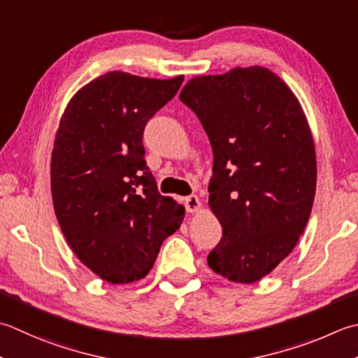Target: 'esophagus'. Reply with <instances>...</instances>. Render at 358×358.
<instances>
[{
	"label": "esophagus",
	"instance_id": "obj_1",
	"mask_svg": "<svg viewBox=\"0 0 358 358\" xmlns=\"http://www.w3.org/2000/svg\"><path fill=\"white\" fill-rule=\"evenodd\" d=\"M185 206H186L187 213H197L201 208L200 199L197 197V195H187V197L185 199Z\"/></svg>",
	"mask_w": 358,
	"mask_h": 358
}]
</instances>
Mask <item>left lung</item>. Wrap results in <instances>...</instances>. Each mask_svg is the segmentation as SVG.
Instances as JSON below:
<instances>
[{
    "label": "left lung",
    "instance_id": "obj_1",
    "mask_svg": "<svg viewBox=\"0 0 358 358\" xmlns=\"http://www.w3.org/2000/svg\"><path fill=\"white\" fill-rule=\"evenodd\" d=\"M180 101L200 119L214 153L209 206L223 231L208 265L253 284L292 253L309 222L317 157L304 111L262 66L194 77Z\"/></svg>",
    "mask_w": 358,
    "mask_h": 358
}]
</instances>
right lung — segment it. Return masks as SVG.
Here are the masks:
<instances>
[{"instance_id": "right-lung-1", "label": "right lung", "mask_w": 358, "mask_h": 358, "mask_svg": "<svg viewBox=\"0 0 358 358\" xmlns=\"http://www.w3.org/2000/svg\"><path fill=\"white\" fill-rule=\"evenodd\" d=\"M169 80L111 71L69 101L51 161L54 211L82 264L111 284H129L153 267L185 206L158 192L145 164L149 119L177 94Z\"/></svg>"}]
</instances>
